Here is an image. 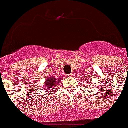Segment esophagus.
<instances>
[{
    "instance_id": "obj_1",
    "label": "esophagus",
    "mask_w": 128,
    "mask_h": 128,
    "mask_svg": "<svg viewBox=\"0 0 128 128\" xmlns=\"http://www.w3.org/2000/svg\"><path fill=\"white\" fill-rule=\"evenodd\" d=\"M72 74H70V75H68V76H66V77H69V78H70V77H72Z\"/></svg>"
}]
</instances>
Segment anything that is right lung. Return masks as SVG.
Listing matches in <instances>:
<instances>
[{"mask_svg":"<svg viewBox=\"0 0 128 128\" xmlns=\"http://www.w3.org/2000/svg\"><path fill=\"white\" fill-rule=\"evenodd\" d=\"M60 82V79H56L55 77H50V78H48V79H46V80L45 82V84H44V86H43L42 88H43L44 90H46L47 93H48V92H51L49 90H50V89H52V90H55L56 84V85L57 84H59Z\"/></svg>","mask_w":128,"mask_h":128,"instance_id":"1","label":"right lung"}]
</instances>
